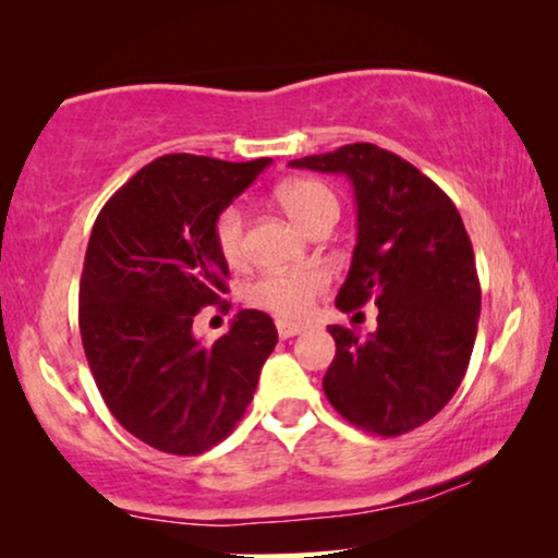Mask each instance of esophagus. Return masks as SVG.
<instances>
[{"mask_svg":"<svg viewBox=\"0 0 558 558\" xmlns=\"http://www.w3.org/2000/svg\"><path fill=\"white\" fill-rule=\"evenodd\" d=\"M304 330V325L300 323H289V319H277V332L281 340H289L294 338V335H300Z\"/></svg>","mask_w":558,"mask_h":558,"instance_id":"obj_1","label":"esophagus"}]
</instances>
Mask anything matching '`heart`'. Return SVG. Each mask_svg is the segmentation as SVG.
<instances>
[{"instance_id": "b5f03b06", "label": "heart", "mask_w": 558, "mask_h": 558, "mask_svg": "<svg viewBox=\"0 0 558 558\" xmlns=\"http://www.w3.org/2000/svg\"><path fill=\"white\" fill-rule=\"evenodd\" d=\"M277 201L281 208L287 210V216L294 220L296 226L310 231L319 220L325 218H338V197L325 182L319 180H289L284 185L277 187ZM243 210L239 205H228L218 213L216 226H213V235H216V246L220 256L226 258L231 266L243 264L246 258V241H243ZM327 274L319 269L307 271H279V274H266V277L256 279L248 287L246 300L254 307L269 310L279 317L300 319L310 315L312 304L319 294L327 289Z\"/></svg>"}]
</instances>
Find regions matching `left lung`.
<instances>
[{
	"label": "left lung",
	"instance_id": "1",
	"mask_svg": "<svg viewBox=\"0 0 558 558\" xmlns=\"http://www.w3.org/2000/svg\"><path fill=\"white\" fill-rule=\"evenodd\" d=\"M289 165L350 180L357 241L335 304L342 312L378 304L368 338L327 327L338 348L323 378L327 401L378 437L416 429L447 407L475 348L480 281L460 213L426 174L376 144Z\"/></svg>",
	"mask_w": 558,
	"mask_h": 558
}]
</instances>
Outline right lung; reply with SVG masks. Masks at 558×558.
Instances as JSON below:
<instances>
[{"mask_svg": "<svg viewBox=\"0 0 558 558\" xmlns=\"http://www.w3.org/2000/svg\"><path fill=\"white\" fill-rule=\"evenodd\" d=\"M269 162L165 155L111 195L90 231L83 350L113 418L159 452L201 454L226 439L279 340L258 310H241L213 345L193 335L201 307L228 292L218 213Z\"/></svg>", "mask_w": 558, "mask_h": 558, "instance_id": "1", "label": "right lung"}]
</instances>
